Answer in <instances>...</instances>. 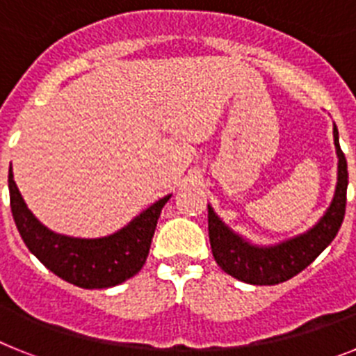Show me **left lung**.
I'll return each mask as SVG.
<instances>
[{"label":"left lung","instance_id":"left-lung-1","mask_svg":"<svg viewBox=\"0 0 356 356\" xmlns=\"http://www.w3.org/2000/svg\"><path fill=\"white\" fill-rule=\"evenodd\" d=\"M333 143L339 156L335 196L319 221L305 234L275 246H257L229 229L209 205V237L217 266L229 276L251 285H276L301 273L335 238L346 213L348 163L339 144V130L333 124Z\"/></svg>","mask_w":356,"mask_h":356}]
</instances>
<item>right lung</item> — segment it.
Segmentation results:
<instances>
[{
	"label": "right lung",
	"mask_w": 356,
	"mask_h": 356,
	"mask_svg": "<svg viewBox=\"0 0 356 356\" xmlns=\"http://www.w3.org/2000/svg\"><path fill=\"white\" fill-rule=\"evenodd\" d=\"M8 191L12 216L28 250L58 278L81 289L114 287L143 269L160 212L171 197L163 196L115 234L78 238L55 234L31 213L15 185L12 165Z\"/></svg>",
	"instance_id": "1"
}]
</instances>
